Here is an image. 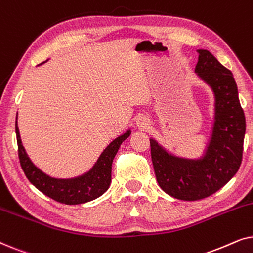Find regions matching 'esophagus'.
<instances>
[{"label": "esophagus", "mask_w": 253, "mask_h": 253, "mask_svg": "<svg viewBox=\"0 0 253 253\" xmlns=\"http://www.w3.org/2000/svg\"><path fill=\"white\" fill-rule=\"evenodd\" d=\"M136 123H137V126L139 127V129H147V127L150 126V120H148L147 117L144 115L138 117Z\"/></svg>", "instance_id": "1"}]
</instances>
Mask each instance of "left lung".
<instances>
[{
	"label": "left lung",
	"mask_w": 253,
	"mask_h": 253,
	"mask_svg": "<svg viewBox=\"0 0 253 253\" xmlns=\"http://www.w3.org/2000/svg\"><path fill=\"white\" fill-rule=\"evenodd\" d=\"M196 74L213 89L215 121L202 159H184L169 154L154 139L150 140L154 172L160 188L181 200H199L226 185L240 168L243 157L245 116L236 82L209 50L198 49Z\"/></svg>",
	"instance_id": "8db88e82"
}]
</instances>
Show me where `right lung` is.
Wrapping results in <instances>:
<instances>
[{"instance_id": "add662e5", "label": "right lung", "mask_w": 253, "mask_h": 253, "mask_svg": "<svg viewBox=\"0 0 253 253\" xmlns=\"http://www.w3.org/2000/svg\"><path fill=\"white\" fill-rule=\"evenodd\" d=\"M131 131H126L117 137L102 152L96 164L86 174L70 179L53 178L44 174L32 164L24 150L20 140L19 130L16 122V136L18 145V158L20 166L27 179L40 190L43 195L67 205H77L91 202L105 193L112 182V164L119 151L121 144L130 136Z\"/></svg>"}]
</instances>
